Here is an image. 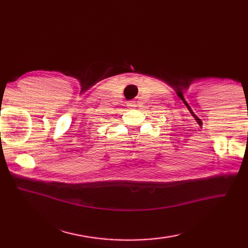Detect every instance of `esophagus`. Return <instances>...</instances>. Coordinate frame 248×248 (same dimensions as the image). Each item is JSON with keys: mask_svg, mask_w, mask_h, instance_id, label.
Masks as SVG:
<instances>
[{"mask_svg": "<svg viewBox=\"0 0 248 248\" xmlns=\"http://www.w3.org/2000/svg\"><path fill=\"white\" fill-rule=\"evenodd\" d=\"M127 105H128V107H130V108H135L136 107V101H129L127 103Z\"/></svg>", "mask_w": 248, "mask_h": 248, "instance_id": "1", "label": "esophagus"}]
</instances>
